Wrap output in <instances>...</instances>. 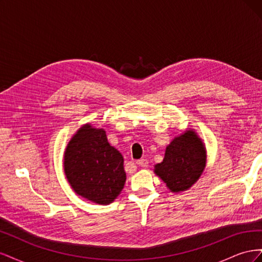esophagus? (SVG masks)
Listing matches in <instances>:
<instances>
[{
	"label": "esophagus",
	"mask_w": 262,
	"mask_h": 262,
	"mask_svg": "<svg viewBox=\"0 0 262 262\" xmlns=\"http://www.w3.org/2000/svg\"><path fill=\"white\" fill-rule=\"evenodd\" d=\"M137 164L139 166H141V167H147V166H148V161L146 160V158H141V160L137 161Z\"/></svg>",
	"instance_id": "34e87169"
}]
</instances>
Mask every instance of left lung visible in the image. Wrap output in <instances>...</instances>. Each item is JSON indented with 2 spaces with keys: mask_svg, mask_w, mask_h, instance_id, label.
I'll return each mask as SVG.
<instances>
[{
  "mask_svg": "<svg viewBox=\"0 0 262 262\" xmlns=\"http://www.w3.org/2000/svg\"><path fill=\"white\" fill-rule=\"evenodd\" d=\"M205 167V149L196 134L189 130L175 138L166 148L164 161L155 166L172 192L185 191L199 179Z\"/></svg>",
  "mask_w": 262,
  "mask_h": 262,
  "instance_id": "1",
  "label": "left lung"
}]
</instances>
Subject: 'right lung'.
<instances>
[{
    "label": "right lung",
    "mask_w": 262,
    "mask_h": 262,
    "mask_svg": "<svg viewBox=\"0 0 262 262\" xmlns=\"http://www.w3.org/2000/svg\"><path fill=\"white\" fill-rule=\"evenodd\" d=\"M64 171L74 191L98 204L112 203L125 182L123 157L108 143L106 132L84 125L70 141Z\"/></svg>",
    "instance_id": "1"
}]
</instances>
